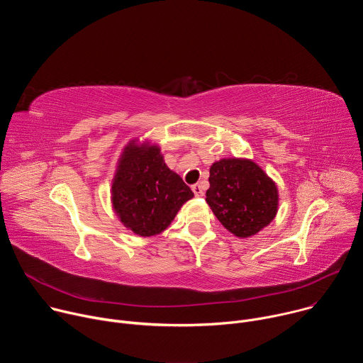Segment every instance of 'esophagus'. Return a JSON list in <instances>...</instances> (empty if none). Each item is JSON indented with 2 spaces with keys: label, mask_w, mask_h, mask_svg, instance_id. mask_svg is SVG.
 I'll return each instance as SVG.
<instances>
[{
  "label": "esophagus",
  "mask_w": 363,
  "mask_h": 363,
  "mask_svg": "<svg viewBox=\"0 0 363 363\" xmlns=\"http://www.w3.org/2000/svg\"><path fill=\"white\" fill-rule=\"evenodd\" d=\"M192 191H194L195 196H202V195H203V189H202V186H201L199 184L192 185Z\"/></svg>",
  "instance_id": "1"
}]
</instances>
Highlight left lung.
<instances>
[{"label": "left lung", "mask_w": 363, "mask_h": 363, "mask_svg": "<svg viewBox=\"0 0 363 363\" xmlns=\"http://www.w3.org/2000/svg\"><path fill=\"white\" fill-rule=\"evenodd\" d=\"M206 203L231 234L248 238L267 227L279 210L276 182L254 161L224 158L210 168Z\"/></svg>", "instance_id": "8db88e82"}]
</instances>
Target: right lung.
Segmentation results:
<instances>
[{
  "label": "right lung",
  "mask_w": 363,
  "mask_h": 363,
  "mask_svg": "<svg viewBox=\"0 0 363 363\" xmlns=\"http://www.w3.org/2000/svg\"><path fill=\"white\" fill-rule=\"evenodd\" d=\"M111 194L118 218L139 237L165 231L194 196L182 178L167 167L160 145L139 139L123 147Z\"/></svg>",
  "instance_id": "right-lung-1"
}]
</instances>
